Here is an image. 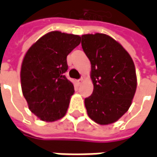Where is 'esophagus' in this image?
Masks as SVG:
<instances>
[{"label":"esophagus","instance_id":"1","mask_svg":"<svg viewBox=\"0 0 157 157\" xmlns=\"http://www.w3.org/2000/svg\"><path fill=\"white\" fill-rule=\"evenodd\" d=\"M83 81H84V78H83V77H82L81 79L77 80V81H76V82H77V84H78V85H80V84H82V82H83Z\"/></svg>","mask_w":157,"mask_h":157}]
</instances>
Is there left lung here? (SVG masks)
I'll list each match as a JSON object with an SVG mask.
<instances>
[{
	"instance_id": "left-lung-1",
	"label": "left lung",
	"mask_w": 157,
	"mask_h": 157,
	"mask_svg": "<svg viewBox=\"0 0 157 157\" xmlns=\"http://www.w3.org/2000/svg\"><path fill=\"white\" fill-rule=\"evenodd\" d=\"M82 46L91 62L93 92L85 99L87 114L97 124L118 121L131 105L137 77L134 61L124 48L104 33L84 34Z\"/></svg>"
}]
</instances>
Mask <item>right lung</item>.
<instances>
[{
  "mask_svg": "<svg viewBox=\"0 0 157 157\" xmlns=\"http://www.w3.org/2000/svg\"><path fill=\"white\" fill-rule=\"evenodd\" d=\"M81 37L52 31L37 40L24 55L21 86L29 110L45 122L63 118L74 86L65 75L67 55L78 46Z\"/></svg>",
  "mask_w": 157,
  "mask_h": 157,
  "instance_id": "1",
  "label": "right lung"
}]
</instances>
